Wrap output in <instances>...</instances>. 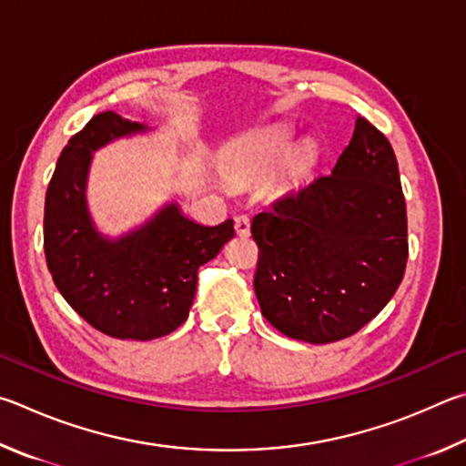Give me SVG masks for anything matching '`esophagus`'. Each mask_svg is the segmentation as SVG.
<instances>
[{
  "mask_svg": "<svg viewBox=\"0 0 466 466\" xmlns=\"http://www.w3.org/2000/svg\"><path fill=\"white\" fill-rule=\"evenodd\" d=\"M235 231H238V235H241V238H248L249 235V217L248 215L235 217Z\"/></svg>",
  "mask_w": 466,
  "mask_h": 466,
  "instance_id": "34e87169",
  "label": "esophagus"
}]
</instances>
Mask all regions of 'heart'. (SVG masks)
<instances>
[{
	"mask_svg": "<svg viewBox=\"0 0 466 466\" xmlns=\"http://www.w3.org/2000/svg\"><path fill=\"white\" fill-rule=\"evenodd\" d=\"M290 145L292 133L287 127L254 130L225 147L220 167L235 182H258L276 169V182L295 184L315 166L317 149L313 143H303L295 149Z\"/></svg>",
	"mask_w": 466,
	"mask_h": 466,
	"instance_id": "1",
	"label": "heart"
}]
</instances>
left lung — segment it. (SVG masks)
<instances>
[{
    "instance_id": "left-lung-1",
    "label": "left lung",
    "mask_w": 466,
    "mask_h": 466,
    "mask_svg": "<svg viewBox=\"0 0 466 466\" xmlns=\"http://www.w3.org/2000/svg\"><path fill=\"white\" fill-rule=\"evenodd\" d=\"M254 289L276 329L309 344L354 336L403 280L407 212L393 147L358 116L329 176L289 192L251 220Z\"/></svg>"
}]
</instances>
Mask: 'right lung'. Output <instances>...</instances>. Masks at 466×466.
<instances>
[{
	"label": "right lung",
	"instance_id": "1",
	"mask_svg": "<svg viewBox=\"0 0 466 466\" xmlns=\"http://www.w3.org/2000/svg\"><path fill=\"white\" fill-rule=\"evenodd\" d=\"M145 125L100 112L65 145L45 200V256L56 289L73 311L110 338L155 339L190 313L198 268L233 238V220L204 227L176 202L118 239L89 217L86 182L92 153Z\"/></svg>",
	"mask_w": 466,
	"mask_h": 466
}]
</instances>
